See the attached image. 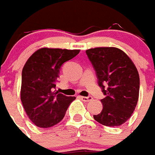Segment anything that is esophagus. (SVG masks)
Here are the masks:
<instances>
[{
  "mask_svg": "<svg viewBox=\"0 0 155 155\" xmlns=\"http://www.w3.org/2000/svg\"><path fill=\"white\" fill-rule=\"evenodd\" d=\"M79 98L81 100H83V102H89L93 99L92 97H83V96H79Z\"/></svg>",
  "mask_w": 155,
  "mask_h": 155,
  "instance_id": "esophagus-1",
  "label": "esophagus"
}]
</instances>
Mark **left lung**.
I'll use <instances>...</instances> for the list:
<instances>
[{
  "label": "left lung",
  "instance_id": "1",
  "mask_svg": "<svg viewBox=\"0 0 155 155\" xmlns=\"http://www.w3.org/2000/svg\"><path fill=\"white\" fill-rule=\"evenodd\" d=\"M86 53L105 95L101 100L103 110L93 118L109 127L124 124L131 117L139 99V76L135 65L124 51L117 48H91Z\"/></svg>",
  "mask_w": 155,
  "mask_h": 155
}]
</instances>
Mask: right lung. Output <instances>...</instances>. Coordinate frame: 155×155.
<instances>
[{"label": "right lung", "mask_w": 155, "mask_h": 155, "mask_svg": "<svg viewBox=\"0 0 155 155\" xmlns=\"http://www.w3.org/2000/svg\"><path fill=\"white\" fill-rule=\"evenodd\" d=\"M79 50L43 48L28 58L21 74V100L27 116L40 128H50L64 118L75 97L55 93L61 67Z\"/></svg>", "instance_id": "add662e5"}]
</instances>
